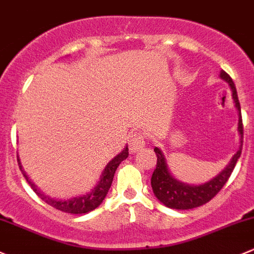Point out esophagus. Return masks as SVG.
<instances>
[{"label":"esophagus","mask_w":254,"mask_h":254,"mask_svg":"<svg viewBox=\"0 0 254 254\" xmlns=\"http://www.w3.org/2000/svg\"><path fill=\"white\" fill-rule=\"evenodd\" d=\"M128 144H129L130 153H135V151L142 150L143 146L145 145V140L139 132H133V133H130Z\"/></svg>","instance_id":"34e87169"}]
</instances>
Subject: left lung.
I'll return each mask as SVG.
<instances>
[{
    "label": "left lung",
    "mask_w": 254,
    "mask_h": 254,
    "mask_svg": "<svg viewBox=\"0 0 254 254\" xmlns=\"http://www.w3.org/2000/svg\"><path fill=\"white\" fill-rule=\"evenodd\" d=\"M220 78L225 80L229 84L230 89H231L235 108L239 112V127H237L240 134L239 150L232 156L227 166L225 167L223 171L219 172L215 177L204 182V184L188 185L177 180L170 172L169 167H167L165 155H164L163 151L158 146H155L154 151H155L158 161H156V169L154 170L153 176H151V188H153L154 195L164 205L169 206L171 209L185 210V209L197 208V206L208 203L211 198H214L218 194L219 190L226 184L230 175L234 171L237 160L241 156L242 143H244V126H242L241 106H240L236 87H235L231 77L226 72H224V70L220 72Z\"/></svg>",
    "instance_id": "8db88e82"
}]
</instances>
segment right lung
<instances>
[{
    "mask_svg": "<svg viewBox=\"0 0 254 254\" xmlns=\"http://www.w3.org/2000/svg\"><path fill=\"white\" fill-rule=\"evenodd\" d=\"M128 158V145L126 148L119 154V155L115 156L111 161L106 165L104 169L103 174L100 176V181L98 182V185L90 190V192L85 193V194L77 195V197L67 198V199H56V198H52L50 195H46L45 193L41 192L34 182H31L29 176L27 175V172L23 169L22 163L19 160V156H17L18 165H19L20 171H22L23 176L25 177L28 184L30 185L31 190L41 198L45 203H48L49 205L54 206V208L59 209V210L64 211V213L69 214H85L89 211L94 210V209L98 208L99 205L103 203V200L105 199L106 194H108L110 187H111L112 180H114V175L116 172L117 167H119L121 161H124L125 159Z\"/></svg>",
    "mask_w": 254,
    "mask_h": 254,
    "instance_id": "obj_1",
    "label": "right lung"
}]
</instances>
